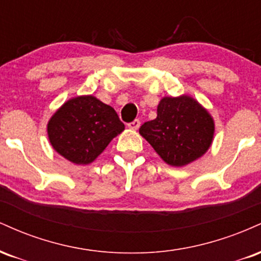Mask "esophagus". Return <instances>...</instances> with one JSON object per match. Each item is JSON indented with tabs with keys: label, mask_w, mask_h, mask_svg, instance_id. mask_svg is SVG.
<instances>
[{
	"label": "esophagus",
	"mask_w": 261,
	"mask_h": 261,
	"mask_svg": "<svg viewBox=\"0 0 261 261\" xmlns=\"http://www.w3.org/2000/svg\"><path fill=\"white\" fill-rule=\"evenodd\" d=\"M127 126L130 128H133V130H137V128L140 127V120H139V119H135L134 121L128 122Z\"/></svg>",
	"instance_id": "1"
}]
</instances>
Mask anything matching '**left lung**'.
<instances>
[{
    "label": "left lung",
    "instance_id": "obj_1",
    "mask_svg": "<svg viewBox=\"0 0 261 261\" xmlns=\"http://www.w3.org/2000/svg\"><path fill=\"white\" fill-rule=\"evenodd\" d=\"M214 120L193 98L166 97L157 108V118L140 127V134L164 162L182 167L207 151L214 137Z\"/></svg>",
    "mask_w": 261,
    "mask_h": 261
}]
</instances>
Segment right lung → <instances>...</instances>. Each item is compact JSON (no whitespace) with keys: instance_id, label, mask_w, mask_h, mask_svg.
<instances>
[{"instance_id":"right-lung-1","label":"right lung","mask_w":261,"mask_h":261,"mask_svg":"<svg viewBox=\"0 0 261 261\" xmlns=\"http://www.w3.org/2000/svg\"><path fill=\"white\" fill-rule=\"evenodd\" d=\"M125 128L112 107L92 95L70 99L53 115L47 135L53 147L74 164H88Z\"/></svg>"}]
</instances>
